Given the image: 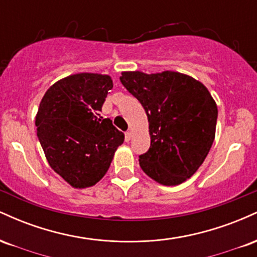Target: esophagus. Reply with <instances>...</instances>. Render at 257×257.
<instances>
[{
  "label": "esophagus",
  "instance_id": "34e87169",
  "mask_svg": "<svg viewBox=\"0 0 257 257\" xmlns=\"http://www.w3.org/2000/svg\"><path fill=\"white\" fill-rule=\"evenodd\" d=\"M132 139V132H125V141H129Z\"/></svg>",
  "mask_w": 257,
  "mask_h": 257
}]
</instances>
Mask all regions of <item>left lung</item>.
<instances>
[{
	"label": "left lung",
	"instance_id": "8db88e82",
	"mask_svg": "<svg viewBox=\"0 0 257 257\" xmlns=\"http://www.w3.org/2000/svg\"><path fill=\"white\" fill-rule=\"evenodd\" d=\"M119 79L149 118L151 146L139 156L141 169L166 186L191 178L214 143L217 106L209 90L174 71L122 72Z\"/></svg>",
	"mask_w": 257,
	"mask_h": 257
}]
</instances>
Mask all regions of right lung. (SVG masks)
<instances>
[{"instance_id":"add662e5","label":"right lung","mask_w":257,"mask_h":257,"mask_svg":"<svg viewBox=\"0 0 257 257\" xmlns=\"http://www.w3.org/2000/svg\"><path fill=\"white\" fill-rule=\"evenodd\" d=\"M110 76L77 73L60 79L40 104L37 137L51 167L73 187L95 185L124 141L110 118L100 117Z\"/></svg>"}]
</instances>
